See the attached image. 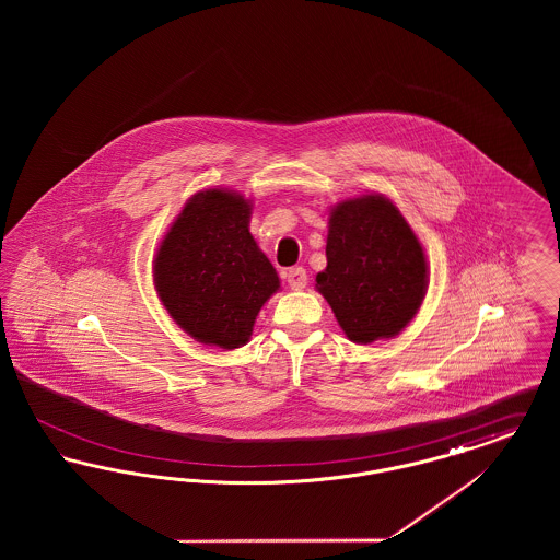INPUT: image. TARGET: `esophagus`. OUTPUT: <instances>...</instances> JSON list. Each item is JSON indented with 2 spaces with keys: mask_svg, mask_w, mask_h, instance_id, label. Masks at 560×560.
<instances>
[{
  "mask_svg": "<svg viewBox=\"0 0 560 560\" xmlns=\"http://www.w3.org/2000/svg\"><path fill=\"white\" fill-rule=\"evenodd\" d=\"M288 283H290V288L295 290V292H300V290H304L306 288V283H308V277H306V270L302 267H293L288 270Z\"/></svg>",
  "mask_w": 560,
  "mask_h": 560,
  "instance_id": "34e87169",
  "label": "esophagus"
}]
</instances>
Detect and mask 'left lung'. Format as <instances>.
Returning <instances> with one entry per match:
<instances>
[{
  "instance_id": "left-lung-1",
  "label": "left lung",
  "mask_w": 560,
  "mask_h": 560,
  "mask_svg": "<svg viewBox=\"0 0 560 560\" xmlns=\"http://www.w3.org/2000/svg\"><path fill=\"white\" fill-rule=\"evenodd\" d=\"M327 267L317 292L329 302L348 340L370 345L395 338L427 295L422 243L384 195L370 192L331 208Z\"/></svg>"
}]
</instances>
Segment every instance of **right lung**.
Wrapping results in <instances>:
<instances>
[{
    "mask_svg": "<svg viewBox=\"0 0 560 560\" xmlns=\"http://www.w3.org/2000/svg\"><path fill=\"white\" fill-rule=\"evenodd\" d=\"M252 203L235 190L195 192L153 260L161 304L188 336L224 350L249 342L279 275L249 233Z\"/></svg>",
    "mask_w": 560,
    "mask_h": 560,
    "instance_id": "1",
    "label": "right lung"
}]
</instances>
